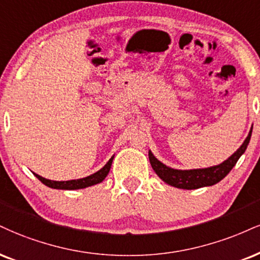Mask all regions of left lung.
<instances>
[{
    "instance_id": "8db88e82",
    "label": "left lung",
    "mask_w": 260,
    "mask_h": 260,
    "mask_svg": "<svg viewBox=\"0 0 260 260\" xmlns=\"http://www.w3.org/2000/svg\"><path fill=\"white\" fill-rule=\"evenodd\" d=\"M252 136V128L249 131L248 136L242 145L237 149L236 152H234L228 160H225L223 164L213 166V167L208 168H200V170H174V168L167 167V166L162 164L152 155L151 151H149V160L151 164L152 170L155 173L161 178L165 183L168 185L178 187V189H199L203 186H211L214 184L219 183V181L228 176V173L233 170L234 166L239 161L241 155L246 151L247 145H248L249 140Z\"/></svg>"
}]
</instances>
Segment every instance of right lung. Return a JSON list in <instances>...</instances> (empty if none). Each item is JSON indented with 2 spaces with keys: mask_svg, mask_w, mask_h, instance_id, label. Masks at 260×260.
Returning <instances> with one entry per match:
<instances>
[{
  "mask_svg": "<svg viewBox=\"0 0 260 260\" xmlns=\"http://www.w3.org/2000/svg\"><path fill=\"white\" fill-rule=\"evenodd\" d=\"M112 160H114V156L108 161L102 170H99L95 173L90 174V176L86 178H81V179H74V180H67V181H55V180H49L46 179V178L39 176V174L34 173L39 180L42 181L45 185L48 187H52V189H61V190H77V189H84V187H88L92 185H95V184L102 183L103 180L105 179V177L109 174V171L111 168Z\"/></svg>",
  "mask_w": 260,
  "mask_h": 260,
  "instance_id": "add662e5",
  "label": "right lung"
}]
</instances>
